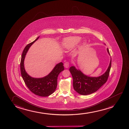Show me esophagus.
<instances>
[{
  "label": "esophagus",
  "mask_w": 129,
  "mask_h": 129,
  "mask_svg": "<svg viewBox=\"0 0 129 129\" xmlns=\"http://www.w3.org/2000/svg\"><path fill=\"white\" fill-rule=\"evenodd\" d=\"M64 66L66 68H68L69 66V62H66L64 63Z\"/></svg>",
  "instance_id": "esophagus-1"
}]
</instances>
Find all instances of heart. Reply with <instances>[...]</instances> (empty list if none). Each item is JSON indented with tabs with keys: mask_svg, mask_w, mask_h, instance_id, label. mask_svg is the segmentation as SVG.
I'll return each instance as SVG.
<instances>
[{
	"mask_svg": "<svg viewBox=\"0 0 129 129\" xmlns=\"http://www.w3.org/2000/svg\"><path fill=\"white\" fill-rule=\"evenodd\" d=\"M81 41V38L79 37H71L66 38L64 41V47L67 49H73L80 43ZM85 44V42L83 43V45Z\"/></svg>",
	"mask_w": 129,
	"mask_h": 129,
	"instance_id": "1",
	"label": "heart"
}]
</instances>
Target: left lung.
<instances>
[{
  "instance_id": "left-lung-1",
  "label": "left lung",
  "mask_w": 129,
  "mask_h": 129,
  "mask_svg": "<svg viewBox=\"0 0 129 129\" xmlns=\"http://www.w3.org/2000/svg\"><path fill=\"white\" fill-rule=\"evenodd\" d=\"M107 52L110 55L109 49ZM111 66V58L107 71L101 76L94 77L84 74L74 66H72L69 71L73 78V88L77 92L82 95H87L95 92L107 82L109 76Z\"/></svg>"
}]
</instances>
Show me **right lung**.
Here are the masks:
<instances>
[{
    "label": "right lung",
    "instance_id": "obj_1",
    "mask_svg": "<svg viewBox=\"0 0 129 129\" xmlns=\"http://www.w3.org/2000/svg\"><path fill=\"white\" fill-rule=\"evenodd\" d=\"M39 38V37L34 42L28 44L24 48L20 62V71L25 85L32 92L38 96L46 97L53 94L55 91L57 84L58 75L64 70V67L63 63H59L55 66L51 73L43 78H33L27 74L24 66L25 55L31 45Z\"/></svg>",
    "mask_w": 129,
    "mask_h": 129
}]
</instances>
